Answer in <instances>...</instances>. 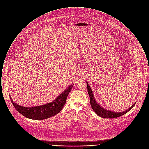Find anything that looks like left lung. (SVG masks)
Instances as JSON below:
<instances>
[{
	"instance_id": "obj_1",
	"label": "left lung",
	"mask_w": 149,
	"mask_h": 149,
	"mask_svg": "<svg viewBox=\"0 0 149 149\" xmlns=\"http://www.w3.org/2000/svg\"><path fill=\"white\" fill-rule=\"evenodd\" d=\"M87 88H88V94H89V97H90L91 104V107H92L93 109L94 110L95 113H96L97 115H98L99 116L102 117V118H117L118 117H120L121 116L127 113L134 106V105H132V106L127 111H126L125 112H120V113L113 112H112V111H107L106 109H103L102 107L100 106L99 104L96 102L95 100L94 99V98L91 88L90 86L88 83H87Z\"/></svg>"
}]
</instances>
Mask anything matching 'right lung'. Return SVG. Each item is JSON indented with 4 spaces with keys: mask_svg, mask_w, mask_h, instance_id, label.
<instances>
[{
    "mask_svg": "<svg viewBox=\"0 0 149 149\" xmlns=\"http://www.w3.org/2000/svg\"><path fill=\"white\" fill-rule=\"evenodd\" d=\"M74 84L70 85L63 93L52 102L40 106L24 107L14 103L10 98L11 102L17 111L24 117L32 120L47 119L58 113L64 106L68 95L71 91Z\"/></svg>",
    "mask_w": 149,
    "mask_h": 149,
    "instance_id": "1",
    "label": "right lung"
}]
</instances>
